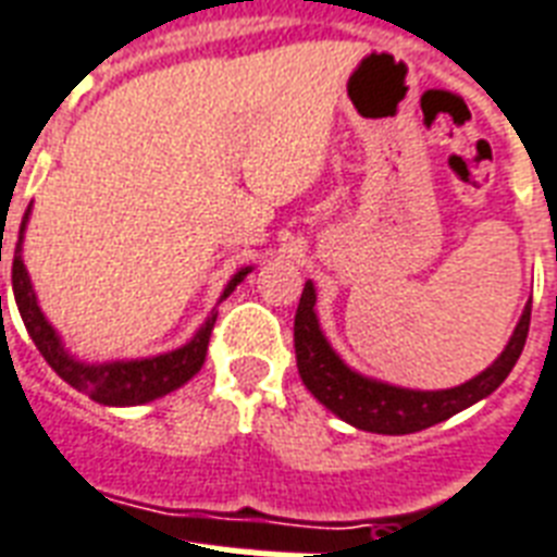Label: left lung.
<instances>
[{
  "mask_svg": "<svg viewBox=\"0 0 557 557\" xmlns=\"http://www.w3.org/2000/svg\"><path fill=\"white\" fill-rule=\"evenodd\" d=\"M313 301H317V293H313V284L308 282L301 290L296 325H293L296 366H299L301 381L313 392V398L325 404L334 416L355 424L357 430L383 435L418 433V430H426L438 421H447L450 416L491 395L515 369L517 357L525 346V337H529V322H532V301H529L523 317L517 322L515 334L508 339L506 351L494 360V366L476 374L473 381L454 386V389L416 392L369 381V377L351 372L322 337L317 313H313Z\"/></svg>",
  "mask_w": 557,
  "mask_h": 557,
  "instance_id": "left-lung-1",
  "label": "left lung"
}]
</instances>
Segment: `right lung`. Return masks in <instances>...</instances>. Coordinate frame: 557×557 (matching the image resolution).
I'll return each instance as SVG.
<instances>
[{
	"instance_id": "1",
	"label": "right lung",
	"mask_w": 557,
	"mask_h": 557,
	"mask_svg": "<svg viewBox=\"0 0 557 557\" xmlns=\"http://www.w3.org/2000/svg\"><path fill=\"white\" fill-rule=\"evenodd\" d=\"M25 220H28V211H25L23 226H20V238H16L14 247V270H11L16 308H20V317H23L25 327H28V334H32L34 346L40 348V355L46 357V363H49L69 386H75L77 392H84V395H89V398L98 400V404H107V407H136V404H148V400H157L162 398V395H168V392L180 389L183 383H188L194 374L200 372L202 363H206L211 327H214L218 313H211V317L206 319V325L197 331V337H194L188 346L176 348L171 355L150 357V360H133V363L103 366H86L72 360V357L63 351L58 334H54V327L46 322V317H42L40 308H37V299H34L32 282H28L23 256H20ZM247 273L249 270H240V273L232 278L223 296H230V293L244 282V275Z\"/></svg>"
}]
</instances>
